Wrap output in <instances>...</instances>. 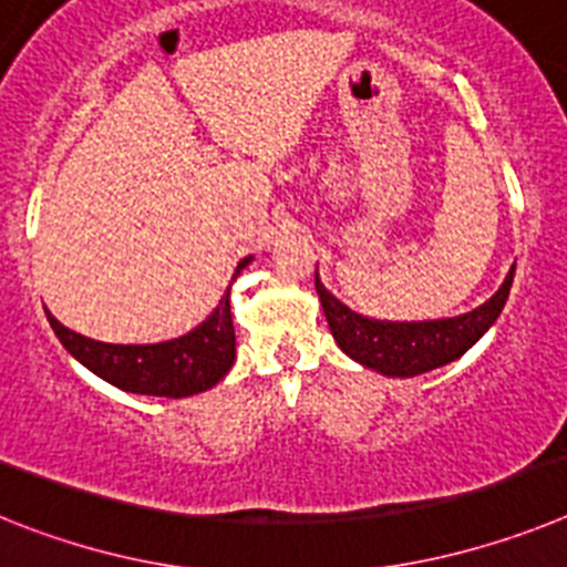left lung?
Wrapping results in <instances>:
<instances>
[{
  "mask_svg": "<svg viewBox=\"0 0 567 567\" xmlns=\"http://www.w3.org/2000/svg\"><path fill=\"white\" fill-rule=\"evenodd\" d=\"M516 268V265H514ZM514 268L502 288L476 311L456 319L436 322H377L353 313L322 288L317 277V293L333 339L344 353L365 368L388 377H416L460 359L462 353L488 331L505 308V299L514 282Z\"/></svg>",
  "mask_w": 567,
  "mask_h": 567,
  "instance_id": "8db88e82",
  "label": "left lung"
}]
</instances>
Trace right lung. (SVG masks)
Segmentation results:
<instances>
[{"label":"right lung","mask_w":567,"mask_h":567,"mask_svg":"<svg viewBox=\"0 0 567 567\" xmlns=\"http://www.w3.org/2000/svg\"><path fill=\"white\" fill-rule=\"evenodd\" d=\"M248 262L250 259H243L236 274ZM48 322L59 342L96 377L122 391L147 393V396L179 400V396L208 391L230 371L236 357L230 288L223 302L216 305V311L188 337L159 344H107L71 331L51 313H48Z\"/></svg>","instance_id":"obj_1"}]
</instances>
